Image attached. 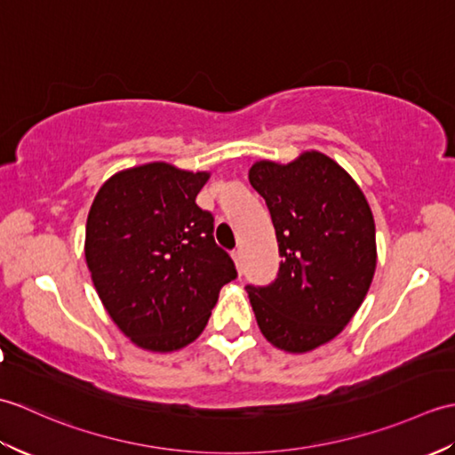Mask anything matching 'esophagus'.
<instances>
[{"label": "esophagus", "instance_id": "1", "mask_svg": "<svg viewBox=\"0 0 455 455\" xmlns=\"http://www.w3.org/2000/svg\"><path fill=\"white\" fill-rule=\"evenodd\" d=\"M233 262H235V266H236V269H238V274H243V252H240V250H235L233 254Z\"/></svg>", "mask_w": 455, "mask_h": 455}]
</instances>
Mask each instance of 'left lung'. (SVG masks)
Returning <instances> with one entry per match:
<instances>
[{"label":"left lung","mask_w":455,"mask_h":455,"mask_svg":"<svg viewBox=\"0 0 455 455\" xmlns=\"http://www.w3.org/2000/svg\"><path fill=\"white\" fill-rule=\"evenodd\" d=\"M248 178L266 199L283 258L272 285L246 287L250 305L269 344L311 352L344 331L370 291V203L340 164L316 150L289 164L254 162Z\"/></svg>","instance_id":"8db88e82"}]
</instances>
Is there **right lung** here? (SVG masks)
Returning <instances> with one entry per match:
<instances>
[{
  "label": "right lung",
  "mask_w": 455,
  "mask_h": 455,
  "mask_svg": "<svg viewBox=\"0 0 455 455\" xmlns=\"http://www.w3.org/2000/svg\"><path fill=\"white\" fill-rule=\"evenodd\" d=\"M209 172L150 162L103 183L85 225V264L105 311L142 350L176 352L207 326L236 269L196 197Z\"/></svg>",
  "instance_id": "1"
}]
</instances>
